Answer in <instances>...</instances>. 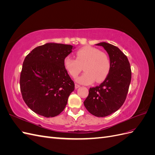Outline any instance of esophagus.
<instances>
[{"mask_svg": "<svg viewBox=\"0 0 155 155\" xmlns=\"http://www.w3.org/2000/svg\"><path fill=\"white\" fill-rule=\"evenodd\" d=\"M79 87H80V85H78V84H77V83H75V88H79Z\"/></svg>", "mask_w": 155, "mask_h": 155, "instance_id": "esophagus-1", "label": "esophagus"}]
</instances>
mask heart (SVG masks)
<instances>
[{
	"label": "heart",
	"mask_w": 155,
	"mask_h": 155,
	"mask_svg": "<svg viewBox=\"0 0 155 155\" xmlns=\"http://www.w3.org/2000/svg\"><path fill=\"white\" fill-rule=\"evenodd\" d=\"M76 59L70 56L63 61L64 68L70 76L76 78L84 67L85 72L76 79V81L89 85L96 80L97 83L104 81L110 70V61L107 54L100 49L85 46L76 52Z\"/></svg>",
	"instance_id": "1"
}]
</instances>
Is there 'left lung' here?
<instances>
[{
  "mask_svg": "<svg viewBox=\"0 0 155 155\" xmlns=\"http://www.w3.org/2000/svg\"><path fill=\"white\" fill-rule=\"evenodd\" d=\"M109 55L110 70L99 86L90 88L84 101L87 110L97 117H105L118 110L127 95L131 81V69L127 56L118 47L109 43H98Z\"/></svg>",
  "mask_w": 155,
  "mask_h": 155,
  "instance_id": "8db88e82",
  "label": "left lung"
}]
</instances>
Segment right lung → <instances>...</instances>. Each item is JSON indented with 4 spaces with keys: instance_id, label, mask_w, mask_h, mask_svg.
Instances as JSON below:
<instances>
[{
    "instance_id": "obj_1",
    "label": "right lung",
    "mask_w": 155,
    "mask_h": 155,
    "mask_svg": "<svg viewBox=\"0 0 155 155\" xmlns=\"http://www.w3.org/2000/svg\"><path fill=\"white\" fill-rule=\"evenodd\" d=\"M73 46L46 43L32 50L22 64L20 88L25 104L41 116L51 118L66 107L74 83L64 68V59Z\"/></svg>"
}]
</instances>
